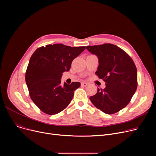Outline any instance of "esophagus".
I'll return each mask as SVG.
<instances>
[{
    "instance_id": "1",
    "label": "esophagus",
    "mask_w": 156,
    "mask_h": 156,
    "mask_svg": "<svg viewBox=\"0 0 156 156\" xmlns=\"http://www.w3.org/2000/svg\"><path fill=\"white\" fill-rule=\"evenodd\" d=\"M81 85H82V86H83V87H86V86H87L88 85V83H87V82H81Z\"/></svg>"
}]
</instances>
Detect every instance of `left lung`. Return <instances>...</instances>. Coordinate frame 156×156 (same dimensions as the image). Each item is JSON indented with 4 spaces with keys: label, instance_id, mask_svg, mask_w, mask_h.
<instances>
[{
    "label": "left lung",
    "instance_id": "obj_1",
    "mask_svg": "<svg viewBox=\"0 0 156 156\" xmlns=\"http://www.w3.org/2000/svg\"><path fill=\"white\" fill-rule=\"evenodd\" d=\"M87 49L99 58L95 75L105 83L90 97L95 107L112 114L125 108L137 88V70L131 57L122 49L111 44L87 46Z\"/></svg>",
    "mask_w": 156,
    "mask_h": 156
}]
</instances>
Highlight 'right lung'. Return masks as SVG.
I'll return each mask as SVG.
<instances>
[{
  "instance_id": "obj_1",
  "label": "right lung",
  "mask_w": 156,
  "mask_h": 156,
  "mask_svg": "<svg viewBox=\"0 0 156 156\" xmlns=\"http://www.w3.org/2000/svg\"><path fill=\"white\" fill-rule=\"evenodd\" d=\"M85 49V47L55 44L40 47L32 54L25 80L31 100L44 113L56 114L69 104L80 83L62 85L61 78L62 73L70 69L73 59Z\"/></svg>"
}]
</instances>
